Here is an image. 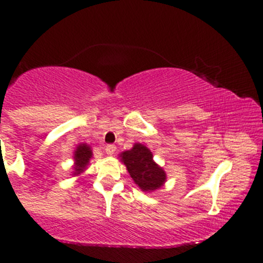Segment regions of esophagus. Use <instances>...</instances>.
I'll use <instances>...</instances> for the list:
<instances>
[{
	"instance_id": "1",
	"label": "esophagus",
	"mask_w": 263,
	"mask_h": 263,
	"mask_svg": "<svg viewBox=\"0 0 263 263\" xmlns=\"http://www.w3.org/2000/svg\"><path fill=\"white\" fill-rule=\"evenodd\" d=\"M105 151H106V154H109V156H111V154L115 153L116 151V147L114 144H107L106 148H105Z\"/></svg>"
}]
</instances>
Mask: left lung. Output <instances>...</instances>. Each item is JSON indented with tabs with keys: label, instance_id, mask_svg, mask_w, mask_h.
I'll return each mask as SVG.
<instances>
[{
	"label": "left lung",
	"instance_id": "1",
	"mask_svg": "<svg viewBox=\"0 0 263 263\" xmlns=\"http://www.w3.org/2000/svg\"><path fill=\"white\" fill-rule=\"evenodd\" d=\"M120 156L130 177L143 191L157 190L166 181V173L153 161V154L144 145L138 143Z\"/></svg>",
	"mask_w": 263,
	"mask_h": 263
}]
</instances>
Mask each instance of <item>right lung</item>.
Instances as JSON below:
<instances>
[{
    "label": "right lung",
    "mask_w": 263,
    "mask_h": 263,
    "mask_svg": "<svg viewBox=\"0 0 263 263\" xmlns=\"http://www.w3.org/2000/svg\"><path fill=\"white\" fill-rule=\"evenodd\" d=\"M92 157V151L87 144H80L74 152V175L83 172L85 167L88 164V161Z\"/></svg>",
    "instance_id": "add662e5"
}]
</instances>
